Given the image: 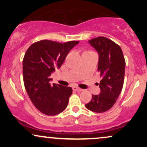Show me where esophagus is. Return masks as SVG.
I'll return each instance as SVG.
<instances>
[{
	"label": "esophagus",
	"mask_w": 147,
	"mask_h": 147,
	"mask_svg": "<svg viewBox=\"0 0 147 147\" xmlns=\"http://www.w3.org/2000/svg\"><path fill=\"white\" fill-rule=\"evenodd\" d=\"M72 89H73L75 91H77V92H81V91H83V89L79 88L77 87V86H74L73 88H72Z\"/></svg>",
	"instance_id": "1"
}]
</instances>
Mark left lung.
<instances>
[{
	"mask_svg": "<svg viewBox=\"0 0 147 147\" xmlns=\"http://www.w3.org/2000/svg\"><path fill=\"white\" fill-rule=\"evenodd\" d=\"M99 54L97 70L102 79L101 92L92 95L86 107L95 113H104L113 107L122 90L125 73V59L119 45L104 36L88 41Z\"/></svg>",
	"mask_w": 147,
	"mask_h": 147,
	"instance_id": "obj_1",
	"label": "left lung"
}]
</instances>
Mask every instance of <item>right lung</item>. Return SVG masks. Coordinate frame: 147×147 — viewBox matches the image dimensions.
I'll return each mask as SVG.
<instances>
[{
	"mask_svg": "<svg viewBox=\"0 0 147 147\" xmlns=\"http://www.w3.org/2000/svg\"><path fill=\"white\" fill-rule=\"evenodd\" d=\"M79 41L59 43L41 40L33 43L23 60V82L30 100L42 113L52 116L65 110L72 93L71 87L53 84L50 75L60 68L70 50Z\"/></svg>",
	"mask_w": 147,
	"mask_h": 147,
	"instance_id": "1",
	"label": "right lung"
}]
</instances>
